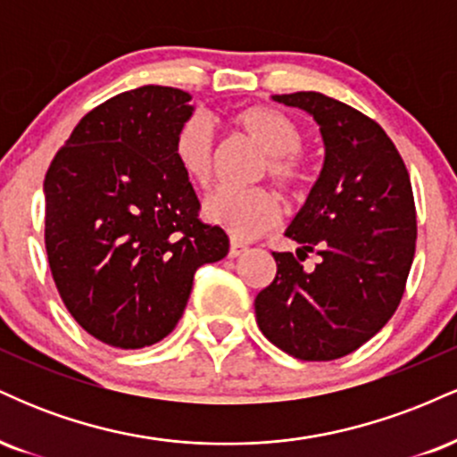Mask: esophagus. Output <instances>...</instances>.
Listing matches in <instances>:
<instances>
[{
	"instance_id": "34e87169",
	"label": "esophagus",
	"mask_w": 457,
	"mask_h": 457,
	"mask_svg": "<svg viewBox=\"0 0 457 457\" xmlns=\"http://www.w3.org/2000/svg\"><path fill=\"white\" fill-rule=\"evenodd\" d=\"M246 251V245L240 243V240H232L229 243V258H238V255H243Z\"/></svg>"
}]
</instances>
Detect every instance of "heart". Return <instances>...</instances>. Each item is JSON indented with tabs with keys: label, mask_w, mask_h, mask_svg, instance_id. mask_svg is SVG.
I'll use <instances>...</instances> for the list:
<instances>
[{
	"label": "heart",
	"mask_w": 457,
	"mask_h": 457,
	"mask_svg": "<svg viewBox=\"0 0 457 457\" xmlns=\"http://www.w3.org/2000/svg\"><path fill=\"white\" fill-rule=\"evenodd\" d=\"M232 124L249 135L269 154V171L283 187L301 182V162L295 152L303 145V130L292 118L270 107H246L232 115ZM174 156L188 180L206 185L212 174V130L199 115L180 124L174 137ZM206 221L219 225L234 238L249 240L279 217V204L266 188L219 187L202 204Z\"/></svg>",
	"instance_id": "b5f03b06"
}]
</instances>
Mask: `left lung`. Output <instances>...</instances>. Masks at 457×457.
Here are the masks:
<instances>
[{
	"label": "left lung",
	"instance_id": "obj_1",
	"mask_svg": "<svg viewBox=\"0 0 457 457\" xmlns=\"http://www.w3.org/2000/svg\"><path fill=\"white\" fill-rule=\"evenodd\" d=\"M320 127L324 162L286 236L296 255L272 253L277 275L255 296L266 339L301 361L361 348L400 305L414 258L417 212L400 152L371 118L320 92L275 94ZM318 250L305 271L300 253Z\"/></svg>",
	"mask_w": 457,
	"mask_h": 457
}]
</instances>
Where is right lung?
Here are the masks:
<instances>
[{
    "label": "right lung",
    "mask_w": 457,
    "mask_h": 457,
    "mask_svg": "<svg viewBox=\"0 0 457 457\" xmlns=\"http://www.w3.org/2000/svg\"><path fill=\"white\" fill-rule=\"evenodd\" d=\"M191 94L141 86L83 115L45 178V245L79 327L113 348L161 342L185 313L199 266L229 238L197 219L174 156Z\"/></svg>",
    "instance_id": "add662e5"
}]
</instances>
